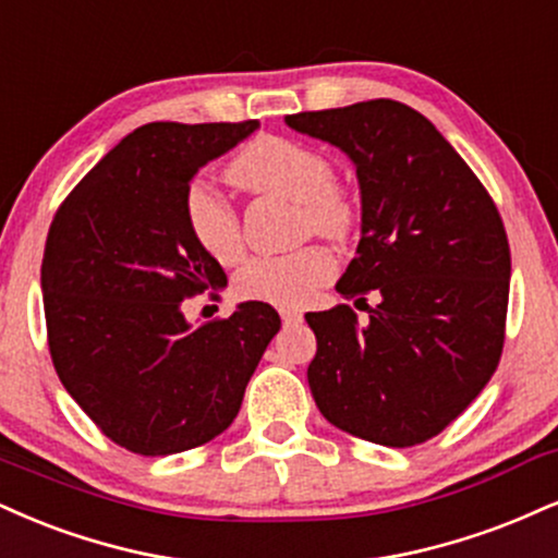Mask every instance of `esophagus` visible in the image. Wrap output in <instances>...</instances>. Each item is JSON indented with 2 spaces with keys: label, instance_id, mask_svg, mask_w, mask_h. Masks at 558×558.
I'll return each mask as SVG.
<instances>
[{
  "label": "esophagus",
  "instance_id": "34e87169",
  "mask_svg": "<svg viewBox=\"0 0 558 558\" xmlns=\"http://www.w3.org/2000/svg\"><path fill=\"white\" fill-rule=\"evenodd\" d=\"M280 319H283V325H299L304 314L299 308H280Z\"/></svg>",
  "mask_w": 558,
  "mask_h": 558
}]
</instances>
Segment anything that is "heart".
Here are the masks:
<instances>
[{
	"mask_svg": "<svg viewBox=\"0 0 558 558\" xmlns=\"http://www.w3.org/2000/svg\"><path fill=\"white\" fill-rule=\"evenodd\" d=\"M226 177L241 190L272 194L296 203L301 233H319L345 241L359 223V207L343 184L335 181L330 158L304 143L265 134L239 150L228 163ZM186 226L192 239L218 262H233L241 252L236 213L210 186L192 184L184 199ZM330 252L317 244L286 254H265L241 267L239 296L275 306H301L314 288L332 278Z\"/></svg>",
	"mask_w": 558,
	"mask_h": 558,
	"instance_id": "b5f03b06",
	"label": "heart"
}]
</instances>
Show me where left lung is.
<instances>
[{
  "label": "left lung",
  "instance_id": "left-lung-1",
  "mask_svg": "<svg viewBox=\"0 0 558 558\" xmlns=\"http://www.w3.org/2000/svg\"><path fill=\"white\" fill-rule=\"evenodd\" d=\"M286 124L340 147L361 186L359 250L335 288L368 319L348 304L306 314L314 402L374 445H421L499 366L512 272L501 215L458 150L400 100L301 111Z\"/></svg>",
  "mask_w": 558,
  "mask_h": 558
}]
</instances>
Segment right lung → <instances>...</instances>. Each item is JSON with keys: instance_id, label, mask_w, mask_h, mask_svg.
<instances>
[{"instance_id": "right-lung-1", "label": "right lung", "mask_w": 558, "mask_h": 558, "mask_svg": "<svg viewBox=\"0 0 558 558\" xmlns=\"http://www.w3.org/2000/svg\"><path fill=\"white\" fill-rule=\"evenodd\" d=\"M259 122L137 126L53 215L41 262L53 368L100 432L145 458L223 434L280 317L246 301L186 322L184 299L226 272L186 226L190 181Z\"/></svg>"}]
</instances>
